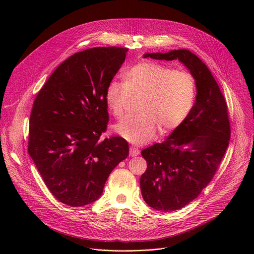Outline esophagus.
Listing matches in <instances>:
<instances>
[{
  "instance_id": "obj_1",
  "label": "esophagus",
  "mask_w": 254,
  "mask_h": 254,
  "mask_svg": "<svg viewBox=\"0 0 254 254\" xmlns=\"http://www.w3.org/2000/svg\"><path fill=\"white\" fill-rule=\"evenodd\" d=\"M138 154H140V149L138 147H135V146H130V155L131 156H137Z\"/></svg>"
}]
</instances>
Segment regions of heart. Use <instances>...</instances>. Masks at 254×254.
<instances>
[{"instance_id":"b5f03b06","label":"heart","mask_w":254,"mask_h":254,"mask_svg":"<svg viewBox=\"0 0 254 254\" xmlns=\"http://www.w3.org/2000/svg\"><path fill=\"white\" fill-rule=\"evenodd\" d=\"M140 97V113L126 117L114 128L136 145L151 141L158 127L167 133L181 125L193 106L195 80L189 72L145 62L124 73L123 83L110 81L105 93L108 108L116 118L124 116L131 98Z\"/></svg>"}]
</instances>
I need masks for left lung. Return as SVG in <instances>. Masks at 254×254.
Returning a JSON list of instances; mask_svg holds the SVG:
<instances>
[{
    "label": "left lung",
    "instance_id": "left-lung-1",
    "mask_svg": "<svg viewBox=\"0 0 254 254\" xmlns=\"http://www.w3.org/2000/svg\"><path fill=\"white\" fill-rule=\"evenodd\" d=\"M145 58L179 60L196 84V100L187 118L160 144L142 150L146 170L140 186L145 202L171 212L185 207L210 183L231 137L229 110L206 64L189 50L145 54Z\"/></svg>",
    "mask_w": 254,
    "mask_h": 254
}]
</instances>
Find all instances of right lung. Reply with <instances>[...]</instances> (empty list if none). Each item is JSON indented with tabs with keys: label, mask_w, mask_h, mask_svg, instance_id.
<instances>
[{
	"label": "right lung",
	"mask_w": 254,
	"mask_h": 254,
	"mask_svg": "<svg viewBox=\"0 0 254 254\" xmlns=\"http://www.w3.org/2000/svg\"><path fill=\"white\" fill-rule=\"evenodd\" d=\"M127 51L98 47L76 53L37 94L29 119L28 153L49 190L66 205L96 201L113 168L129 154L122 137L101 139L109 120L106 88Z\"/></svg>",
	"instance_id": "1"
}]
</instances>
